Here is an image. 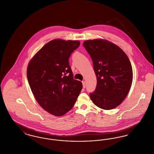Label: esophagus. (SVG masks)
I'll list each match as a JSON object with an SVG mask.
<instances>
[{
    "label": "esophagus",
    "instance_id": "obj_1",
    "mask_svg": "<svg viewBox=\"0 0 154 154\" xmlns=\"http://www.w3.org/2000/svg\"><path fill=\"white\" fill-rule=\"evenodd\" d=\"M82 83L83 88H84V89H85V82L84 81H82Z\"/></svg>",
    "mask_w": 154,
    "mask_h": 154
}]
</instances>
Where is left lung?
<instances>
[{
	"mask_svg": "<svg viewBox=\"0 0 154 154\" xmlns=\"http://www.w3.org/2000/svg\"><path fill=\"white\" fill-rule=\"evenodd\" d=\"M90 55L97 85L90 94L92 102L103 110H111L124 101L132 85L133 70L129 59L116 44L104 39L83 43Z\"/></svg>",
	"mask_w": 154,
	"mask_h": 154,
	"instance_id": "left-lung-1",
	"label": "left lung"
}]
</instances>
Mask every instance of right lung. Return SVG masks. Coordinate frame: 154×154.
Returning a JSON list of instances; mask_svg holds the SVG:
<instances>
[{
  "mask_svg": "<svg viewBox=\"0 0 154 154\" xmlns=\"http://www.w3.org/2000/svg\"><path fill=\"white\" fill-rule=\"evenodd\" d=\"M80 44L78 40L54 39L31 59L27 67L30 88L40 106L53 116L71 110L82 88L74 80L69 59Z\"/></svg>",
  "mask_w": 154,
  "mask_h": 154,
  "instance_id": "1",
  "label": "right lung"
}]
</instances>
